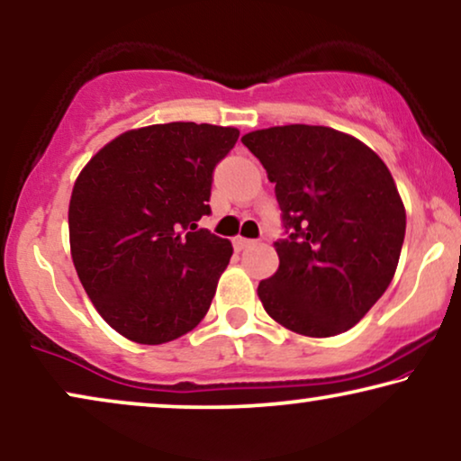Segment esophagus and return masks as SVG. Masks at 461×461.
<instances>
[{
    "mask_svg": "<svg viewBox=\"0 0 461 461\" xmlns=\"http://www.w3.org/2000/svg\"><path fill=\"white\" fill-rule=\"evenodd\" d=\"M250 244H255V240H250V238H242V236H236L234 238L236 250H244L247 247H250Z\"/></svg>",
    "mask_w": 461,
    "mask_h": 461,
    "instance_id": "obj_1",
    "label": "esophagus"
}]
</instances>
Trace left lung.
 <instances>
[{
    "label": "left lung",
    "instance_id": "obj_1",
    "mask_svg": "<svg viewBox=\"0 0 461 461\" xmlns=\"http://www.w3.org/2000/svg\"><path fill=\"white\" fill-rule=\"evenodd\" d=\"M276 183L286 240L259 282L263 308L305 337H333L365 318L394 278L407 212L371 147L329 126L288 124L244 134Z\"/></svg>",
    "mask_w": 461,
    "mask_h": 461
}]
</instances>
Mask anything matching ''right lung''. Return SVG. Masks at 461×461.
Segmentation results:
<instances>
[{
    "label": "right lung",
    "mask_w": 461,
    "mask_h": 461,
    "mask_svg": "<svg viewBox=\"0 0 461 461\" xmlns=\"http://www.w3.org/2000/svg\"><path fill=\"white\" fill-rule=\"evenodd\" d=\"M231 126L170 122L122 132L77 175L69 244L86 294L126 339L159 346L206 316L231 242L198 230Z\"/></svg>",
    "instance_id": "1"
}]
</instances>
